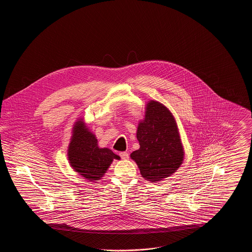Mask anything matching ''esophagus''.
<instances>
[{"label": "esophagus", "instance_id": "obj_1", "mask_svg": "<svg viewBox=\"0 0 252 252\" xmlns=\"http://www.w3.org/2000/svg\"><path fill=\"white\" fill-rule=\"evenodd\" d=\"M120 157L123 159H127L128 158V153L127 152H121Z\"/></svg>", "mask_w": 252, "mask_h": 252}]
</instances>
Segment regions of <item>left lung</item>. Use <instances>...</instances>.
Returning a JSON list of instances; mask_svg holds the SVG:
<instances>
[{
  "label": "left lung",
  "mask_w": 252,
  "mask_h": 252,
  "mask_svg": "<svg viewBox=\"0 0 252 252\" xmlns=\"http://www.w3.org/2000/svg\"><path fill=\"white\" fill-rule=\"evenodd\" d=\"M137 139L140 148L130 157L145 180H163L182 163L183 149L176 121L160 103L150 101L147 104L144 121L138 126Z\"/></svg>",
  "instance_id": "obj_1"
}]
</instances>
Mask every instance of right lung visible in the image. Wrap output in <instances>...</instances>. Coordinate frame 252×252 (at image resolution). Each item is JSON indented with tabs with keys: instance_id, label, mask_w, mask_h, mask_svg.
Listing matches in <instances>:
<instances>
[{
	"instance_id": "add662e5",
	"label": "right lung",
	"mask_w": 252,
	"mask_h": 252,
	"mask_svg": "<svg viewBox=\"0 0 252 252\" xmlns=\"http://www.w3.org/2000/svg\"><path fill=\"white\" fill-rule=\"evenodd\" d=\"M68 156L73 169L91 181L101 179L113 158H119L110 149L99 148L95 136L81 121L74 126Z\"/></svg>"
}]
</instances>
